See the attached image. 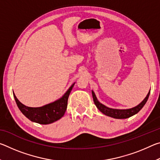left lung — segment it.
<instances>
[{"label": "left lung", "mask_w": 160, "mask_h": 160, "mask_svg": "<svg viewBox=\"0 0 160 160\" xmlns=\"http://www.w3.org/2000/svg\"><path fill=\"white\" fill-rule=\"evenodd\" d=\"M92 93L94 104L96 105L97 109H98L100 112H102L105 115L110 116V117L121 119V118H129L131 117V116L135 115V113H138L140 111V109L144 107L145 103L147 102L150 92H149L148 95L146 96L144 100H143L140 104H138L135 107L131 108V109H111V108H109V107H107L106 106H104V105L101 104V103L97 100V97L95 96V94H94L93 91H92Z\"/></svg>", "instance_id": "1"}]
</instances>
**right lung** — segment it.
Segmentation results:
<instances>
[{"instance_id":"obj_1","label":"right lung","mask_w":160,"mask_h":160,"mask_svg":"<svg viewBox=\"0 0 160 160\" xmlns=\"http://www.w3.org/2000/svg\"><path fill=\"white\" fill-rule=\"evenodd\" d=\"M75 83L68 90L64 95L57 101L42 107H28L22 104L13 94L19 109L29 120L40 124H49L63 117L66 112L68 99Z\"/></svg>"}]
</instances>
